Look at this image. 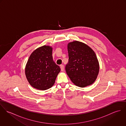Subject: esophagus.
I'll use <instances>...</instances> for the list:
<instances>
[{
    "label": "esophagus",
    "mask_w": 126,
    "mask_h": 126,
    "mask_svg": "<svg viewBox=\"0 0 126 126\" xmlns=\"http://www.w3.org/2000/svg\"><path fill=\"white\" fill-rule=\"evenodd\" d=\"M60 67H61V71H64V65H63V64H61V65H60Z\"/></svg>",
    "instance_id": "1"
}]
</instances>
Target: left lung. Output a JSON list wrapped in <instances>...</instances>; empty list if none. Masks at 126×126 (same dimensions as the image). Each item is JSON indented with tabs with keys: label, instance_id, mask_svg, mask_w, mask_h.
<instances>
[{
	"label": "left lung",
	"instance_id": "left-lung-1",
	"mask_svg": "<svg viewBox=\"0 0 126 126\" xmlns=\"http://www.w3.org/2000/svg\"><path fill=\"white\" fill-rule=\"evenodd\" d=\"M67 49L69 60L65 70L72 82L80 87L92 84L99 70L94 52L85 44L77 41L69 43Z\"/></svg>",
	"mask_w": 126,
	"mask_h": 126
}]
</instances>
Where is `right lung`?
I'll return each instance as SVG.
<instances>
[{
	"label": "right lung",
	"instance_id": "right-lung-1",
	"mask_svg": "<svg viewBox=\"0 0 126 126\" xmlns=\"http://www.w3.org/2000/svg\"><path fill=\"white\" fill-rule=\"evenodd\" d=\"M52 48L44 46L35 49L30 56L25 68L29 83L38 90H47L54 85L61 71L53 60Z\"/></svg>",
	"mask_w": 126,
	"mask_h": 126
}]
</instances>
